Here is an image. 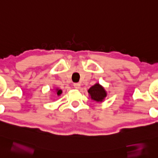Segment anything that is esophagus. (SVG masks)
I'll use <instances>...</instances> for the list:
<instances>
[{
  "mask_svg": "<svg viewBox=\"0 0 158 158\" xmlns=\"http://www.w3.org/2000/svg\"><path fill=\"white\" fill-rule=\"evenodd\" d=\"M73 85L74 88H76V89H79L80 88V83H74Z\"/></svg>",
  "mask_w": 158,
  "mask_h": 158,
  "instance_id": "34e87169",
  "label": "esophagus"
}]
</instances>
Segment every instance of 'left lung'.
<instances>
[{
    "mask_svg": "<svg viewBox=\"0 0 158 158\" xmlns=\"http://www.w3.org/2000/svg\"><path fill=\"white\" fill-rule=\"evenodd\" d=\"M88 92L91 98L96 102H103V100H104L107 95L104 88L98 83L91 86L88 89Z\"/></svg>",
    "mask_w": 158,
    "mask_h": 158,
    "instance_id": "left-lung-1",
    "label": "left lung"
}]
</instances>
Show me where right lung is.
<instances>
[{
  "instance_id": "right-lung-1",
  "label": "right lung",
  "mask_w": 158,
  "mask_h": 158,
  "mask_svg": "<svg viewBox=\"0 0 158 158\" xmlns=\"http://www.w3.org/2000/svg\"><path fill=\"white\" fill-rule=\"evenodd\" d=\"M55 93H56V94L58 95V96H60V95L61 94L62 91L60 89H59V88H56V89H55Z\"/></svg>"
}]
</instances>
